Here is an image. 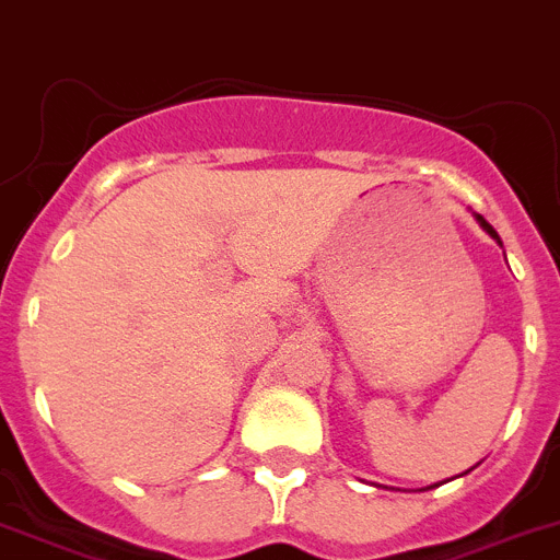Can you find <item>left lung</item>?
Returning a JSON list of instances; mask_svg holds the SVG:
<instances>
[{"label":"left lung","mask_w":560,"mask_h":560,"mask_svg":"<svg viewBox=\"0 0 560 560\" xmlns=\"http://www.w3.org/2000/svg\"><path fill=\"white\" fill-rule=\"evenodd\" d=\"M478 223H480V226H483V229H486V232L492 234V237H494V240H500V237H498V232H494V229H492V226H489V223H486V221H483V215H478Z\"/></svg>","instance_id":"left-lung-1"}]
</instances>
